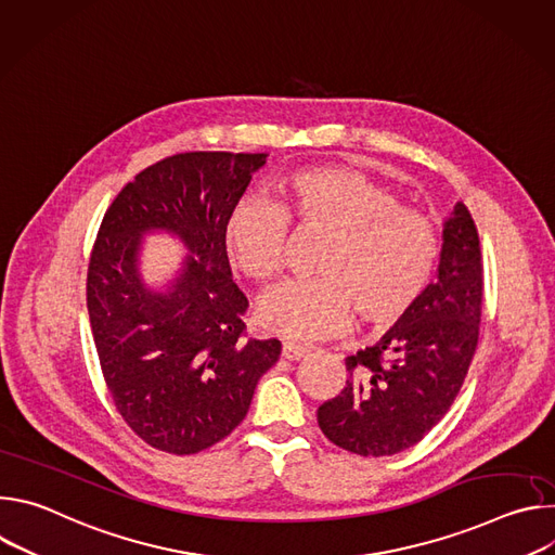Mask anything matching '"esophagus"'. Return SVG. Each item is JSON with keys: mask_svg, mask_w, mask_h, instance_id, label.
<instances>
[{"mask_svg": "<svg viewBox=\"0 0 555 555\" xmlns=\"http://www.w3.org/2000/svg\"><path fill=\"white\" fill-rule=\"evenodd\" d=\"M281 353L287 360H300V358H305L309 353V347L296 345V343H283V351Z\"/></svg>", "mask_w": 555, "mask_h": 555, "instance_id": "34e87169", "label": "esophagus"}]
</instances>
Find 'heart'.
Masks as SVG:
<instances>
[{
  "instance_id": "heart-1",
  "label": "heart",
  "mask_w": 555,
  "mask_h": 555,
  "mask_svg": "<svg viewBox=\"0 0 555 555\" xmlns=\"http://www.w3.org/2000/svg\"><path fill=\"white\" fill-rule=\"evenodd\" d=\"M330 232L315 272L268 292L259 323L289 340H325L356 319L388 327L424 298L441 261V236L430 215L353 167L305 169L279 184V202L244 199L225 221L232 266L268 283L285 266L287 228Z\"/></svg>"
}]
</instances>
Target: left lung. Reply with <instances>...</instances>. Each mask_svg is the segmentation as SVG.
Wrapping results in <instances>:
<instances>
[{
    "instance_id": "1",
    "label": "left lung",
    "mask_w": 555,
    "mask_h": 555,
    "mask_svg": "<svg viewBox=\"0 0 555 555\" xmlns=\"http://www.w3.org/2000/svg\"><path fill=\"white\" fill-rule=\"evenodd\" d=\"M437 279L377 345L345 360L347 384L315 413L332 443L360 456L398 454L454 404L483 313L479 232L463 204L443 225Z\"/></svg>"
}]
</instances>
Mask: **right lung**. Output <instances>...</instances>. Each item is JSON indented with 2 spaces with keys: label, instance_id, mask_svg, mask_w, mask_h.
Segmentation results:
<instances>
[{
  "label": "right lung",
  "instance_id": "obj_1",
  "mask_svg": "<svg viewBox=\"0 0 555 555\" xmlns=\"http://www.w3.org/2000/svg\"><path fill=\"white\" fill-rule=\"evenodd\" d=\"M266 153L189 151L140 171L107 208L88 268V311L116 411L151 448L202 452L240 426L276 338L246 334L225 221ZM149 229L178 233L194 255L172 289L146 291L137 250Z\"/></svg>",
  "mask_w": 555,
  "mask_h": 555
}]
</instances>
